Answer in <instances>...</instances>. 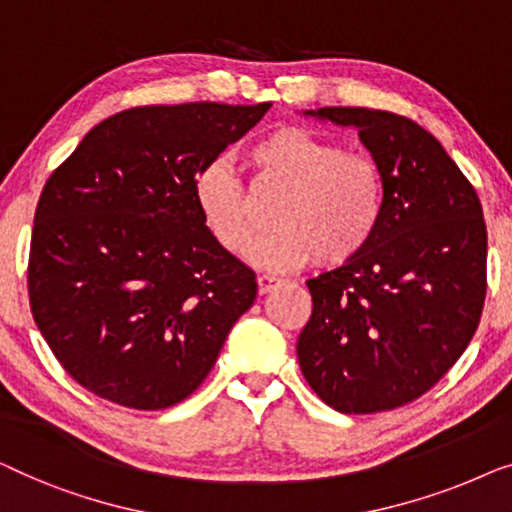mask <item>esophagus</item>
I'll use <instances>...</instances> for the list:
<instances>
[{"mask_svg":"<svg viewBox=\"0 0 512 512\" xmlns=\"http://www.w3.org/2000/svg\"><path fill=\"white\" fill-rule=\"evenodd\" d=\"M278 285H280V278H276V276H269V273H262V276H257L259 294H266V292L276 290Z\"/></svg>","mask_w":512,"mask_h":512,"instance_id":"esophagus-1","label":"esophagus"}]
</instances>
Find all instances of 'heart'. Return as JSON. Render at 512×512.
Wrapping results in <instances>:
<instances>
[{"label":"heart","instance_id":"heart-1","mask_svg":"<svg viewBox=\"0 0 512 512\" xmlns=\"http://www.w3.org/2000/svg\"><path fill=\"white\" fill-rule=\"evenodd\" d=\"M257 192H283L273 206L276 229L255 241L248 259L262 269L287 271L318 255L343 264L369 246L385 213V176L366 153L285 127L259 139L248 155ZM201 220L227 253L241 255L262 227L246 185L215 160L194 181Z\"/></svg>","mask_w":512,"mask_h":512}]
</instances>
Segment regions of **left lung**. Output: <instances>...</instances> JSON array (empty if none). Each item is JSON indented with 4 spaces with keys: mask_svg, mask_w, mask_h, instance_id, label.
I'll use <instances>...</instances> for the list:
<instances>
[{
    "mask_svg": "<svg viewBox=\"0 0 512 512\" xmlns=\"http://www.w3.org/2000/svg\"><path fill=\"white\" fill-rule=\"evenodd\" d=\"M385 176V213L362 253L306 280L313 313L297 341L308 385L338 413H380L431 390L478 329L487 227L473 185L417 122L325 106Z\"/></svg>",
    "mask_w": 512,
    "mask_h": 512,
    "instance_id": "left-lung-1",
    "label": "left lung"
}]
</instances>
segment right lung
Listing matches in <instances>:
<instances>
[{
	"instance_id": "add662e5",
	"label": "right lung",
	"mask_w": 512,
	"mask_h": 512,
	"mask_svg": "<svg viewBox=\"0 0 512 512\" xmlns=\"http://www.w3.org/2000/svg\"><path fill=\"white\" fill-rule=\"evenodd\" d=\"M271 104L139 106L92 127L34 213L30 306L71 378L160 410L197 390L253 306V269L208 232L194 181Z\"/></svg>"
}]
</instances>
